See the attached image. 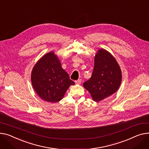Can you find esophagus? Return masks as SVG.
<instances>
[{
    "mask_svg": "<svg viewBox=\"0 0 149 149\" xmlns=\"http://www.w3.org/2000/svg\"><path fill=\"white\" fill-rule=\"evenodd\" d=\"M75 84H80L81 83V79H78V80L75 81Z\"/></svg>",
    "mask_w": 149,
    "mask_h": 149,
    "instance_id": "obj_1",
    "label": "esophagus"
}]
</instances>
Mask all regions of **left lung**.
Returning <instances> with one entry per match:
<instances>
[{"instance_id":"8db88e82","label":"left lung","mask_w":149,"mask_h":149,"mask_svg":"<svg viewBox=\"0 0 149 149\" xmlns=\"http://www.w3.org/2000/svg\"><path fill=\"white\" fill-rule=\"evenodd\" d=\"M122 81V72L114 57L101 49L95 57L92 77L83 83L93 101H100L114 93Z\"/></svg>"}]
</instances>
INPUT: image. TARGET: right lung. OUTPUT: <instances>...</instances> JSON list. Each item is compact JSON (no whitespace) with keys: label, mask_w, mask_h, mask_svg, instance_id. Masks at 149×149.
Returning a JSON list of instances; mask_svg holds the SVG:
<instances>
[{"label":"right lung","mask_w":149,"mask_h":149,"mask_svg":"<svg viewBox=\"0 0 149 149\" xmlns=\"http://www.w3.org/2000/svg\"><path fill=\"white\" fill-rule=\"evenodd\" d=\"M31 80L37 94L49 102L60 101L68 87L75 84L53 52L47 53L36 63Z\"/></svg>","instance_id":"1"}]
</instances>
